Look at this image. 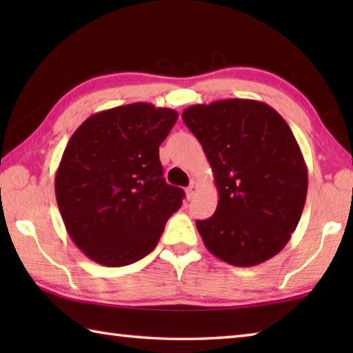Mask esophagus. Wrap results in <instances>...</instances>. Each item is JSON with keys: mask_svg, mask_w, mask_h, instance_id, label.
Masks as SVG:
<instances>
[{"mask_svg": "<svg viewBox=\"0 0 353 353\" xmlns=\"http://www.w3.org/2000/svg\"><path fill=\"white\" fill-rule=\"evenodd\" d=\"M197 190H199L197 182H192V183L188 186V188H186V197H188V200L194 199V196H196Z\"/></svg>", "mask_w": 353, "mask_h": 353, "instance_id": "1", "label": "esophagus"}]
</instances>
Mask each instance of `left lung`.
<instances>
[{
    "label": "left lung",
    "instance_id": "left-lung-1",
    "mask_svg": "<svg viewBox=\"0 0 353 353\" xmlns=\"http://www.w3.org/2000/svg\"><path fill=\"white\" fill-rule=\"evenodd\" d=\"M214 172L219 205L196 226L206 249L236 267L258 265L290 241L305 206L308 170L290 125L268 104L228 99L182 114Z\"/></svg>",
    "mask_w": 353,
    "mask_h": 353
}]
</instances>
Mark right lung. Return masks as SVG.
I'll use <instances>...</instances> for the list:
<instances>
[{"mask_svg": "<svg viewBox=\"0 0 353 353\" xmlns=\"http://www.w3.org/2000/svg\"><path fill=\"white\" fill-rule=\"evenodd\" d=\"M179 114L132 103L89 117L72 133L54 190L66 232L89 259L123 267L159 243L183 190L163 179L159 145Z\"/></svg>", "mask_w": 353, "mask_h": 353, "instance_id": "right-lung-1", "label": "right lung"}]
</instances>
